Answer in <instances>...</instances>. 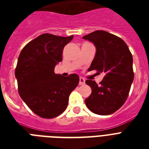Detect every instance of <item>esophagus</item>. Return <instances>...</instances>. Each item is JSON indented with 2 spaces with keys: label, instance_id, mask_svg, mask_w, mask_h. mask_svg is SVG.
I'll use <instances>...</instances> for the list:
<instances>
[{
  "label": "esophagus",
  "instance_id": "34e87169",
  "mask_svg": "<svg viewBox=\"0 0 149 149\" xmlns=\"http://www.w3.org/2000/svg\"><path fill=\"white\" fill-rule=\"evenodd\" d=\"M84 84H85V79H84V78H82V77H80V78H79V85H84Z\"/></svg>",
  "mask_w": 149,
  "mask_h": 149
}]
</instances>
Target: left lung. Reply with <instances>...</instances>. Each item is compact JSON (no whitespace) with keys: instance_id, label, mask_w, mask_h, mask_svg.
Here are the masks:
<instances>
[{"instance_id":"left-lung-1","label":"left lung","mask_w":149,"mask_h":149,"mask_svg":"<svg viewBox=\"0 0 149 149\" xmlns=\"http://www.w3.org/2000/svg\"><path fill=\"white\" fill-rule=\"evenodd\" d=\"M83 38L92 42L97 49L88 70L105 74L100 84L86 79L92 93L85 103L93 113L109 115L121 107L127 98L134 79L132 55L121 38L107 31L97 30Z\"/></svg>"}]
</instances>
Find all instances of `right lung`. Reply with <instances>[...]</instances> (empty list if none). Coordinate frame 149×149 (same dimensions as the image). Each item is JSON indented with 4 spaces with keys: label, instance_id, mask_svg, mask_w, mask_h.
I'll return each instance as SVG.
<instances>
[{
    "label": "right lung",
    "instance_id": "right-lung-1",
    "mask_svg": "<svg viewBox=\"0 0 149 149\" xmlns=\"http://www.w3.org/2000/svg\"><path fill=\"white\" fill-rule=\"evenodd\" d=\"M73 36L45 33L29 42L19 55L15 77L20 97L31 111L43 118H54L67 107L70 93L79 84L78 75L63 77L54 72L63 60V49Z\"/></svg>",
    "mask_w": 149,
    "mask_h": 149
}]
</instances>
